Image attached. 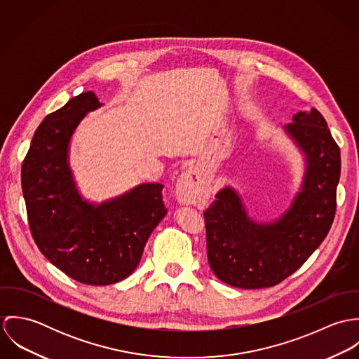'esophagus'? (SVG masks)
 <instances>
[{
  "mask_svg": "<svg viewBox=\"0 0 359 359\" xmlns=\"http://www.w3.org/2000/svg\"><path fill=\"white\" fill-rule=\"evenodd\" d=\"M201 194H202V184L199 182L196 172L194 170L184 171L175 188V195L178 201L182 203H191V202H195L201 196Z\"/></svg>",
  "mask_w": 359,
  "mask_h": 359,
  "instance_id": "34e87169",
  "label": "esophagus"
}]
</instances>
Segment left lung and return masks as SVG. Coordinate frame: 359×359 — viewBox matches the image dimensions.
I'll return each mask as SVG.
<instances>
[{
  "instance_id": "8db88e82",
  "label": "left lung",
  "mask_w": 359,
  "mask_h": 359,
  "mask_svg": "<svg viewBox=\"0 0 359 359\" xmlns=\"http://www.w3.org/2000/svg\"><path fill=\"white\" fill-rule=\"evenodd\" d=\"M283 128L306 157L303 185L272 222H257L235 189H221L205 211L207 258L229 286L262 289L297 271L326 238L336 212L340 149L323 116L312 107Z\"/></svg>"
}]
</instances>
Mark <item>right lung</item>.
I'll list each match as a JSON object with an SVG mask.
<instances>
[{"label": "right lung", "instance_id": "obj_1", "mask_svg": "<svg viewBox=\"0 0 359 359\" xmlns=\"http://www.w3.org/2000/svg\"><path fill=\"white\" fill-rule=\"evenodd\" d=\"M101 106L88 91L50 113L22 164V191L36 245L67 276L93 286L130 276L167 212L161 184H141L100 205L79 194L69 144L86 114Z\"/></svg>", "mask_w": 359, "mask_h": 359}]
</instances>
